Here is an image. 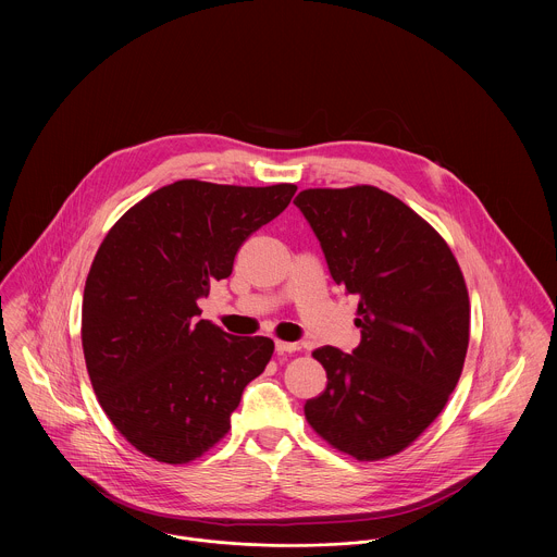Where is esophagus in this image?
<instances>
[{
	"label": "esophagus",
	"mask_w": 557,
	"mask_h": 557,
	"mask_svg": "<svg viewBox=\"0 0 557 557\" xmlns=\"http://www.w3.org/2000/svg\"><path fill=\"white\" fill-rule=\"evenodd\" d=\"M274 347H276V354H294L300 349L298 343H285V341H276Z\"/></svg>",
	"instance_id": "esophagus-1"
}]
</instances>
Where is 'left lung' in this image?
<instances>
[{"instance_id": "left-lung-1", "label": "left lung", "mask_w": 557, "mask_h": 557, "mask_svg": "<svg viewBox=\"0 0 557 557\" xmlns=\"http://www.w3.org/2000/svg\"><path fill=\"white\" fill-rule=\"evenodd\" d=\"M318 236L330 276L360 298V345L313 358L325 391L305 416L358 461L405 450L444 409L470 343V298L444 238L375 186L309 188L294 201Z\"/></svg>"}]
</instances>
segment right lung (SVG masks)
<instances>
[{
    "label": "right lung",
    "instance_id": "add662e5",
    "mask_svg": "<svg viewBox=\"0 0 557 557\" xmlns=\"http://www.w3.org/2000/svg\"><path fill=\"white\" fill-rule=\"evenodd\" d=\"M296 190L180 180L102 239L83 292V356L100 407L144 455L177 466L208 453L270 362L272 338L227 334L199 319L197 300Z\"/></svg>",
    "mask_w": 557,
    "mask_h": 557
}]
</instances>
